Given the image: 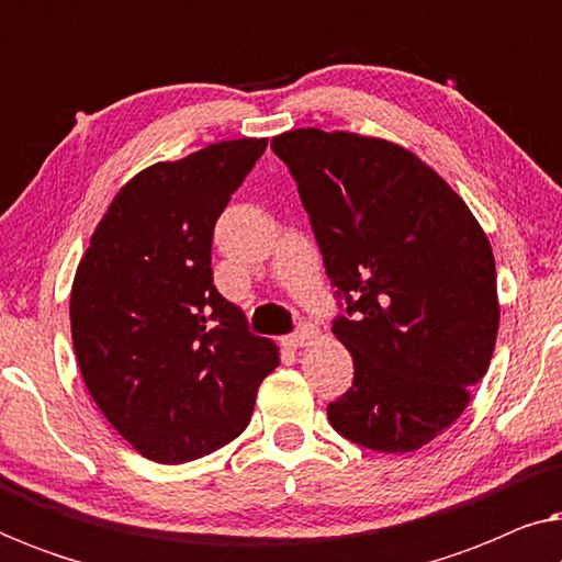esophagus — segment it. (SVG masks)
<instances>
[{
    "mask_svg": "<svg viewBox=\"0 0 562 562\" xmlns=\"http://www.w3.org/2000/svg\"><path fill=\"white\" fill-rule=\"evenodd\" d=\"M312 337H314V329H312V327H302V329H299V333L289 335L283 342H286L289 348L296 350V348H304V345H310Z\"/></svg>",
    "mask_w": 562,
    "mask_h": 562,
    "instance_id": "1",
    "label": "esophagus"
}]
</instances>
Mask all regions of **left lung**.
<instances>
[{
	"label": "left lung",
	"instance_id": "obj_1",
	"mask_svg": "<svg viewBox=\"0 0 562 562\" xmlns=\"http://www.w3.org/2000/svg\"><path fill=\"white\" fill-rule=\"evenodd\" d=\"M345 306L352 386L329 402L375 452L432 442L471 402L498 333L496 263L463 199L402 145L317 127L273 137Z\"/></svg>",
	"mask_w": 562,
	"mask_h": 562
}]
</instances>
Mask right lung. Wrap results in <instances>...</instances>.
<instances>
[{
	"instance_id": "1",
	"label": "right lung",
	"mask_w": 562,
	"mask_h": 562,
	"mask_svg": "<svg viewBox=\"0 0 562 562\" xmlns=\"http://www.w3.org/2000/svg\"><path fill=\"white\" fill-rule=\"evenodd\" d=\"M266 137L145 168L112 199L71 289L83 383L110 425L156 463H189L248 427L279 348L212 281V237Z\"/></svg>"
}]
</instances>
